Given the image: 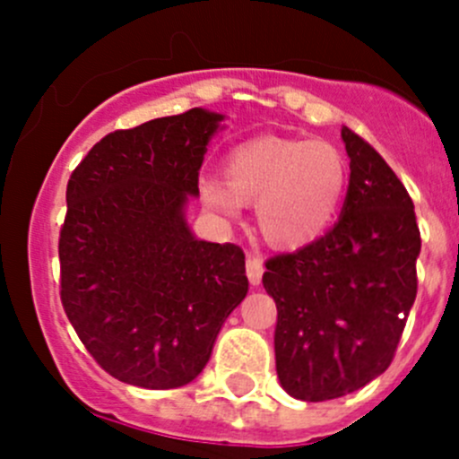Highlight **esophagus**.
I'll return each mask as SVG.
<instances>
[{
	"label": "esophagus",
	"instance_id": "esophagus-1",
	"mask_svg": "<svg viewBox=\"0 0 459 459\" xmlns=\"http://www.w3.org/2000/svg\"><path fill=\"white\" fill-rule=\"evenodd\" d=\"M247 275H248V281H251L253 286H259L262 284V275H264V262L255 255H248L247 259Z\"/></svg>",
	"mask_w": 459,
	"mask_h": 459
}]
</instances>
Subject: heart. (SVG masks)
I'll list each match as a JSON object with an SVG mask.
<instances>
[{"instance_id": "heart-1", "label": "heart", "mask_w": 459, "mask_h": 459, "mask_svg": "<svg viewBox=\"0 0 459 459\" xmlns=\"http://www.w3.org/2000/svg\"><path fill=\"white\" fill-rule=\"evenodd\" d=\"M224 179H204L202 200L233 215L255 204L259 235L281 251L313 244L335 221L349 184V161L326 140L262 135L230 148Z\"/></svg>"}]
</instances>
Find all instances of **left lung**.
Wrapping results in <instances>:
<instances>
[{
    "mask_svg": "<svg viewBox=\"0 0 459 459\" xmlns=\"http://www.w3.org/2000/svg\"><path fill=\"white\" fill-rule=\"evenodd\" d=\"M351 179L324 238L266 262L277 304L275 367L304 402L353 393L393 362L418 295L420 229L404 184L377 151L342 128Z\"/></svg>",
    "mask_w": 459,
    "mask_h": 459,
    "instance_id": "left-lung-1",
    "label": "left lung"
}]
</instances>
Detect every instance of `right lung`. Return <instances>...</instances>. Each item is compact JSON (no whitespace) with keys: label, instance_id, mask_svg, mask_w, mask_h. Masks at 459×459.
Here are the masks:
<instances>
[{"label":"right lung","instance_id":"right-lung-1","mask_svg":"<svg viewBox=\"0 0 459 459\" xmlns=\"http://www.w3.org/2000/svg\"><path fill=\"white\" fill-rule=\"evenodd\" d=\"M221 119L191 108L108 133L68 179L59 295L82 344L119 382H193L248 293L242 248L197 239L184 215Z\"/></svg>","mask_w":459,"mask_h":459}]
</instances>
